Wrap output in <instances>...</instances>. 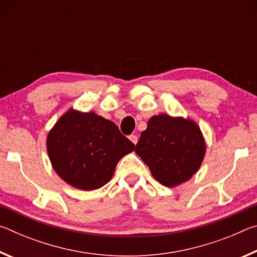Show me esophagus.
I'll use <instances>...</instances> for the list:
<instances>
[{"label": "esophagus", "mask_w": 257, "mask_h": 257, "mask_svg": "<svg viewBox=\"0 0 257 257\" xmlns=\"http://www.w3.org/2000/svg\"><path fill=\"white\" fill-rule=\"evenodd\" d=\"M129 139L134 143L135 145H136V144H137V142H138V136H137V135H130V136H129Z\"/></svg>", "instance_id": "obj_1"}]
</instances>
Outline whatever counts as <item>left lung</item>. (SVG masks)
I'll use <instances>...</instances> for the list:
<instances>
[{
  "label": "left lung",
  "mask_w": 257,
  "mask_h": 257,
  "mask_svg": "<svg viewBox=\"0 0 257 257\" xmlns=\"http://www.w3.org/2000/svg\"><path fill=\"white\" fill-rule=\"evenodd\" d=\"M135 152L160 184L175 187L190 179L201 167L205 143L194 121L159 114L150 119Z\"/></svg>",
  "instance_id": "obj_1"
}]
</instances>
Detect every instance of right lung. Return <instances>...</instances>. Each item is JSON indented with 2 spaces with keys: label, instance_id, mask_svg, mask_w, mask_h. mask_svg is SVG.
<instances>
[{
  "label": "right lung",
  "instance_id": "1",
  "mask_svg": "<svg viewBox=\"0 0 257 257\" xmlns=\"http://www.w3.org/2000/svg\"><path fill=\"white\" fill-rule=\"evenodd\" d=\"M47 152L56 173L81 190L101 188L120 159L135 145L114 122L95 114L69 110L47 136Z\"/></svg>",
  "mask_w": 257,
  "mask_h": 257
}]
</instances>
